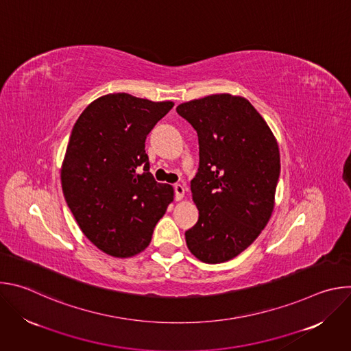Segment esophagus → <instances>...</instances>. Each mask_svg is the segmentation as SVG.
I'll return each mask as SVG.
<instances>
[{"label": "esophagus", "instance_id": "34e87169", "mask_svg": "<svg viewBox=\"0 0 351 351\" xmlns=\"http://www.w3.org/2000/svg\"><path fill=\"white\" fill-rule=\"evenodd\" d=\"M184 191H186L184 186H182V184H175V199H176V202H180V199H183Z\"/></svg>", "mask_w": 351, "mask_h": 351}]
</instances>
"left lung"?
I'll list each match as a JSON object with an SVG mask.
<instances>
[{"label":"left lung","instance_id":"1","mask_svg":"<svg viewBox=\"0 0 351 351\" xmlns=\"http://www.w3.org/2000/svg\"><path fill=\"white\" fill-rule=\"evenodd\" d=\"M198 134L199 167L191 180L197 223L186 232L190 253L207 264L237 257L267 226L280 173L276 137L241 95L228 93L176 107Z\"/></svg>","mask_w":351,"mask_h":351}]
</instances>
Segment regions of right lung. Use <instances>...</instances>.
Instances as JSON below:
<instances>
[{"label":"right lung","mask_w":351,"mask_h":351,"mask_svg":"<svg viewBox=\"0 0 351 351\" xmlns=\"http://www.w3.org/2000/svg\"><path fill=\"white\" fill-rule=\"evenodd\" d=\"M173 106L106 94L86 107L72 129L62 191L84 236L108 256L144 252L173 202V187L154 180L145 154L147 134Z\"/></svg>","instance_id":"1"}]
</instances>
